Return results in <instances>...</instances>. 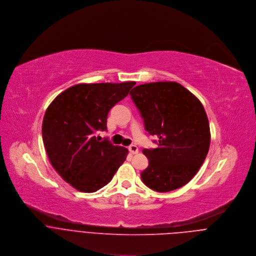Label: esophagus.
<instances>
[{
	"mask_svg": "<svg viewBox=\"0 0 256 256\" xmlns=\"http://www.w3.org/2000/svg\"><path fill=\"white\" fill-rule=\"evenodd\" d=\"M129 151L132 153V154H136V153H138V147L135 145V144H132L128 147Z\"/></svg>",
	"mask_w": 256,
	"mask_h": 256,
	"instance_id": "1",
	"label": "esophagus"
}]
</instances>
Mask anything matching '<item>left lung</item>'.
<instances>
[{
    "label": "left lung",
    "mask_w": 256,
    "mask_h": 256,
    "mask_svg": "<svg viewBox=\"0 0 256 256\" xmlns=\"http://www.w3.org/2000/svg\"><path fill=\"white\" fill-rule=\"evenodd\" d=\"M131 98L156 148L143 149L148 166L141 180L149 188L166 192L188 184L205 162L210 126L200 102L174 82L135 86Z\"/></svg>",
    "instance_id": "left-lung-1"
}]
</instances>
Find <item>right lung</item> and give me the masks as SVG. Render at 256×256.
I'll return each mask as SVG.
<instances>
[{
	"label": "right lung",
	"instance_id": "1",
	"mask_svg": "<svg viewBox=\"0 0 256 256\" xmlns=\"http://www.w3.org/2000/svg\"><path fill=\"white\" fill-rule=\"evenodd\" d=\"M135 84H80L58 94L47 108L42 138L48 158L72 186L94 192L108 184L125 162L127 148L100 141L98 131H107L110 110Z\"/></svg>",
	"mask_w": 256,
	"mask_h": 256
}]
</instances>
